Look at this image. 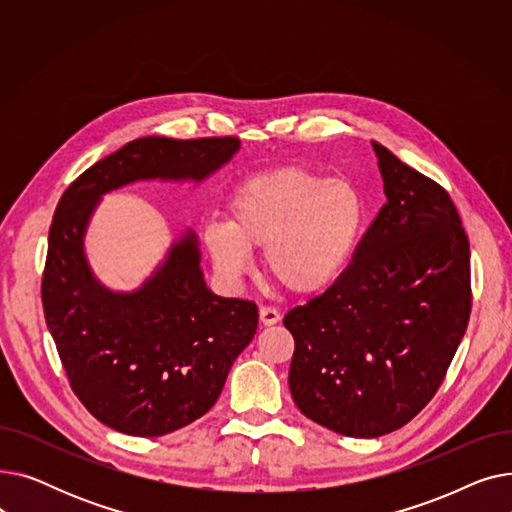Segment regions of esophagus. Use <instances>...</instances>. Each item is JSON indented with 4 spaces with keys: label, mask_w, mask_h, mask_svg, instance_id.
I'll list each match as a JSON object with an SVG mask.
<instances>
[{
    "label": "esophagus",
    "mask_w": 512,
    "mask_h": 512,
    "mask_svg": "<svg viewBox=\"0 0 512 512\" xmlns=\"http://www.w3.org/2000/svg\"><path fill=\"white\" fill-rule=\"evenodd\" d=\"M259 321H261V326H265V328L274 326L280 321V311L274 309V307H261L259 309Z\"/></svg>",
    "instance_id": "34e87169"
}]
</instances>
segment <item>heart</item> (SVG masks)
I'll list each match as a JSON object with an SVG mask.
<instances>
[{
    "instance_id": "heart-1",
    "label": "heart",
    "mask_w": 512,
    "mask_h": 512,
    "mask_svg": "<svg viewBox=\"0 0 512 512\" xmlns=\"http://www.w3.org/2000/svg\"><path fill=\"white\" fill-rule=\"evenodd\" d=\"M365 222L357 188L307 168H276L242 180L228 201V222L203 226V245L222 276L249 272L263 249L270 278L294 294L330 288L348 267Z\"/></svg>"
}]
</instances>
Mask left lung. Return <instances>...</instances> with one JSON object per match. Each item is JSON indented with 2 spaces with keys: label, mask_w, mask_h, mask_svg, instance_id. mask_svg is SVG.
I'll list each match as a JSON object with an SVG mask.
<instances>
[{
  "label": "left lung",
  "mask_w": 512,
  "mask_h": 512,
  "mask_svg": "<svg viewBox=\"0 0 512 512\" xmlns=\"http://www.w3.org/2000/svg\"><path fill=\"white\" fill-rule=\"evenodd\" d=\"M371 145L386 205L344 274L284 315L294 405L348 438L390 434L432 400L471 313L469 240L452 199Z\"/></svg>",
  "instance_id": "left-lung-1"
}]
</instances>
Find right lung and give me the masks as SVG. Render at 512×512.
<instances>
[{"instance_id":"right-lung-1","label":"right lung","mask_w":512,"mask_h":512,"mask_svg":"<svg viewBox=\"0 0 512 512\" xmlns=\"http://www.w3.org/2000/svg\"><path fill=\"white\" fill-rule=\"evenodd\" d=\"M234 137H143L97 161L62 195L41 284L49 334L70 386L103 425L166 436L203 417L257 332V305L211 292L199 236L186 228L134 290L105 286L85 238L103 195L134 182L199 184L238 153Z\"/></svg>"}]
</instances>
